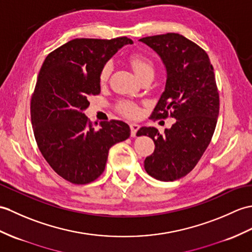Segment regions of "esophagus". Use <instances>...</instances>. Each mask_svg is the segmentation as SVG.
<instances>
[{"instance_id":"esophagus-1","label":"esophagus","mask_w":252,"mask_h":252,"mask_svg":"<svg viewBox=\"0 0 252 252\" xmlns=\"http://www.w3.org/2000/svg\"><path fill=\"white\" fill-rule=\"evenodd\" d=\"M130 128H131V136L132 137H135L137 131L139 130V126L136 125V124H131L130 125Z\"/></svg>"}]
</instances>
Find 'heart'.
<instances>
[{
	"label": "heart",
	"mask_w": 252,
	"mask_h": 252,
	"mask_svg": "<svg viewBox=\"0 0 252 252\" xmlns=\"http://www.w3.org/2000/svg\"><path fill=\"white\" fill-rule=\"evenodd\" d=\"M128 62H130L131 66L133 68L134 73L137 76V78L139 79L140 77H143L144 75L149 74V73H154V64L148 59L147 57H145L143 55H133L130 57L128 59ZM113 69L112 63H106L103 66L101 74H99V80L101 83H105L109 77L110 72ZM120 110L122 114H125L126 116L130 117V118H134L138 115V108L135 104L130 103V102H124L120 104Z\"/></svg>",
	"instance_id": "obj_1"
}]
</instances>
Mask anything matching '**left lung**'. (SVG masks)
<instances>
[{"label": "left lung", "mask_w": 252, "mask_h": 252, "mask_svg": "<svg viewBox=\"0 0 252 252\" xmlns=\"http://www.w3.org/2000/svg\"><path fill=\"white\" fill-rule=\"evenodd\" d=\"M157 52L166 71L165 89L151 117L176 122L161 134L155 126L140 127L137 136L155 142L144 166L151 177L174 181L186 176L200 161L212 140L219 115V93L214 67L205 50L177 33L140 38Z\"/></svg>", "instance_id": "1"}]
</instances>
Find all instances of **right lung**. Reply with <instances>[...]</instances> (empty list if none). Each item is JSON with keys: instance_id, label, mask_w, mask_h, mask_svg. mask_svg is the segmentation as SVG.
Instances as JSON below:
<instances>
[{"instance_id": "obj_1", "label": "right lung", "mask_w": 252, "mask_h": 252, "mask_svg": "<svg viewBox=\"0 0 252 252\" xmlns=\"http://www.w3.org/2000/svg\"><path fill=\"white\" fill-rule=\"evenodd\" d=\"M132 39L76 38L46 57L31 99L38 149L62 178L89 184L102 175L112 146L130 137L119 120L91 122L85 115L90 95L101 92L105 64Z\"/></svg>"}]
</instances>
